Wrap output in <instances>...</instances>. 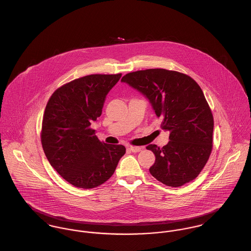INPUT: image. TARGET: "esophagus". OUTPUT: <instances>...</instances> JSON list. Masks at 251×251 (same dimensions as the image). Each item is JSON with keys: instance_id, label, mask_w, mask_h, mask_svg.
Returning a JSON list of instances; mask_svg holds the SVG:
<instances>
[{"instance_id": "obj_1", "label": "esophagus", "mask_w": 251, "mask_h": 251, "mask_svg": "<svg viewBox=\"0 0 251 251\" xmlns=\"http://www.w3.org/2000/svg\"><path fill=\"white\" fill-rule=\"evenodd\" d=\"M130 151H132V152H138V151H141V147H134V146H129L128 148H127Z\"/></svg>"}]
</instances>
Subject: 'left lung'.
Wrapping results in <instances>:
<instances>
[{"mask_svg":"<svg viewBox=\"0 0 251 251\" xmlns=\"http://www.w3.org/2000/svg\"><path fill=\"white\" fill-rule=\"evenodd\" d=\"M150 101L169 142L147 147L155 155L151 175L178 187L195 179L213 149L214 118L199 85L188 75L163 69L130 72L122 80Z\"/></svg>","mask_w":251,"mask_h":251,"instance_id":"8db88e82","label":"left lung"}]
</instances>
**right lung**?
Segmentation results:
<instances>
[{"label":"right lung","instance_id":"add662e5","mask_svg":"<svg viewBox=\"0 0 251 251\" xmlns=\"http://www.w3.org/2000/svg\"><path fill=\"white\" fill-rule=\"evenodd\" d=\"M122 74H92L62 86L49 99L41 144L51 166L72 185L94 188L105 182L126 153L123 145L100 142L91 125L102 113Z\"/></svg>","mask_w":251,"mask_h":251}]
</instances>
